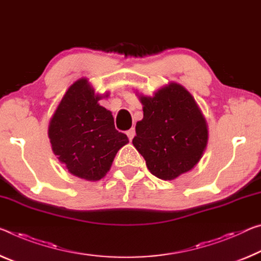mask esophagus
Masks as SVG:
<instances>
[{"instance_id": "esophagus-1", "label": "esophagus", "mask_w": 261, "mask_h": 261, "mask_svg": "<svg viewBox=\"0 0 261 261\" xmlns=\"http://www.w3.org/2000/svg\"><path fill=\"white\" fill-rule=\"evenodd\" d=\"M126 135H127V137H129V139H130V140L134 139V137L136 136V130H135V127H131V129L126 132Z\"/></svg>"}]
</instances>
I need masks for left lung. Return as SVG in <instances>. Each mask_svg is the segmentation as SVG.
Masks as SVG:
<instances>
[{"label": "left lung", "mask_w": 261, "mask_h": 261, "mask_svg": "<svg viewBox=\"0 0 261 261\" xmlns=\"http://www.w3.org/2000/svg\"><path fill=\"white\" fill-rule=\"evenodd\" d=\"M144 117L132 144L153 175L173 180L200 161L208 143L206 122L194 97L175 82L153 96H139Z\"/></svg>", "instance_id": "1"}]
</instances>
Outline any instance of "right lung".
I'll list each match as a JSON object with an SVG mask.
<instances>
[{"label": "right lung", "mask_w": 261, "mask_h": 261, "mask_svg": "<svg viewBox=\"0 0 261 261\" xmlns=\"http://www.w3.org/2000/svg\"><path fill=\"white\" fill-rule=\"evenodd\" d=\"M98 100L101 96L95 95L88 80L80 79L66 92L48 125L57 158L71 174L88 181L106 176L116 153L129 143Z\"/></svg>", "instance_id": "add662e5"}]
</instances>
